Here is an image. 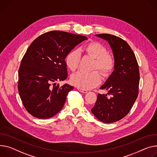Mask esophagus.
<instances>
[{
	"label": "esophagus",
	"mask_w": 157,
	"mask_h": 157,
	"mask_svg": "<svg viewBox=\"0 0 157 157\" xmlns=\"http://www.w3.org/2000/svg\"><path fill=\"white\" fill-rule=\"evenodd\" d=\"M78 90L81 93H86L88 92V91L86 90H84V89H81V88H78Z\"/></svg>",
	"instance_id": "1"
}]
</instances>
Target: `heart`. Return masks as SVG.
Segmentation results:
<instances>
[{"mask_svg": "<svg viewBox=\"0 0 157 157\" xmlns=\"http://www.w3.org/2000/svg\"><path fill=\"white\" fill-rule=\"evenodd\" d=\"M82 50L95 59L93 69H98L104 77L110 75L115 68L116 61L112 55L107 53V49L105 46L97 41H92L83 47ZM80 59L79 51L72 50L66 57V66L71 71H75L79 68ZM71 82L79 88L91 89L100 84L101 76L97 71L91 72L80 71L71 76Z\"/></svg>", "mask_w": 157, "mask_h": 157, "instance_id": "obj_1", "label": "heart"}]
</instances>
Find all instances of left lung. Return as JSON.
Instances as JSON below:
<instances>
[{"label":"left lung","mask_w":157,"mask_h":157,"mask_svg":"<svg viewBox=\"0 0 157 157\" xmlns=\"http://www.w3.org/2000/svg\"><path fill=\"white\" fill-rule=\"evenodd\" d=\"M96 36L107 40L116 61L114 71L100 88L108 95L98 94L91 112L99 121L112 123L124 118L131 110L138 95L140 71L134 52L126 41L110 34Z\"/></svg>","instance_id":"obj_1"}]
</instances>
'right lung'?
<instances>
[{"label": "right lung", "instance_id": "obj_1", "mask_svg": "<svg viewBox=\"0 0 157 157\" xmlns=\"http://www.w3.org/2000/svg\"><path fill=\"white\" fill-rule=\"evenodd\" d=\"M87 37L51 31L36 38L27 49L18 72V91L29 113L38 119L54 116L74 87L54 83L67 78L65 59Z\"/></svg>", "mask_w": 157, "mask_h": 157}]
</instances>
